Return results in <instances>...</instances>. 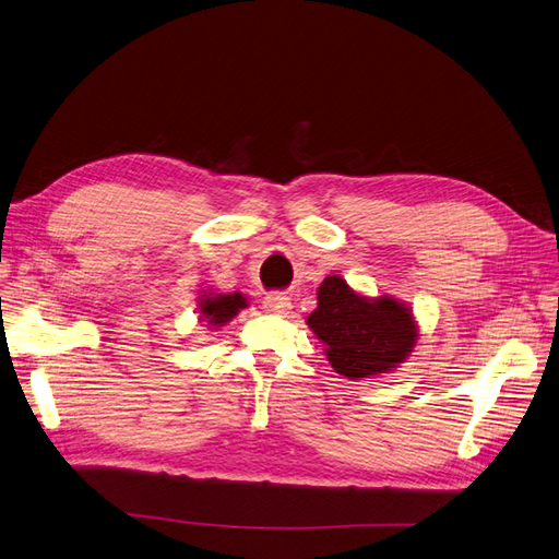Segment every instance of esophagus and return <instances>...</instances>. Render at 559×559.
I'll use <instances>...</instances> for the list:
<instances>
[{"label": "esophagus", "mask_w": 559, "mask_h": 559, "mask_svg": "<svg viewBox=\"0 0 559 559\" xmlns=\"http://www.w3.org/2000/svg\"><path fill=\"white\" fill-rule=\"evenodd\" d=\"M263 309L271 313H284L290 309V298L286 294H269L263 298Z\"/></svg>", "instance_id": "34e87169"}]
</instances>
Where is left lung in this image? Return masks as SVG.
Instances as JSON below:
<instances>
[{
    "label": "left lung",
    "mask_w": 559,
    "mask_h": 559,
    "mask_svg": "<svg viewBox=\"0 0 559 559\" xmlns=\"http://www.w3.org/2000/svg\"><path fill=\"white\" fill-rule=\"evenodd\" d=\"M307 325L328 348L336 373L348 380L370 378L403 364L416 345L412 311L389 296L368 300L330 275L318 286V307Z\"/></svg>",
    "instance_id": "left-lung-1"
}]
</instances>
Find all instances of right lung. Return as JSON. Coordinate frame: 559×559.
<instances>
[{
	"instance_id": "obj_1",
	"label": "right lung",
	"mask_w": 559,
	"mask_h": 559,
	"mask_svg": "<svg viewBox=\"0 0 559 559\" xmlns=\"http://www.w3.org/2000/svg\"><path fill=\"white\" fill-rule=\"evenodd\" d=\"M246 307H248V300L241 294H229V296L211 294V296H202V300H200V313H202L200 318L209 325L221 328Z\"/></svg>"
}]
</instances>
